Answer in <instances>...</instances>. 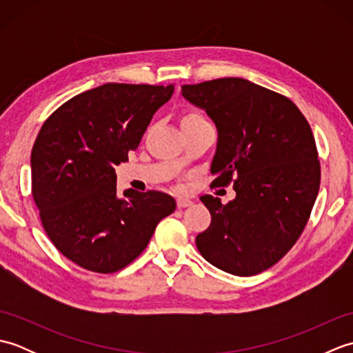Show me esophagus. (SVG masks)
<instances>
[{
	"mask_svg": "<svg viewBox=\"0 0 353 353\" xmlns=\"http://www.w3.org/2000/svg\"><path fill=\"white\" fill-rule=\"evenodd\" d=\"M176 203H177V208L181 209V208H188V206H191L192 205V201L190 200V199H183V197H179L177 200H176Z\"/></svg>",
	"mask_w": 353,
	"mask_h": 353,
	"instance_id": "34e87169",
	"label": "esophagus"
}]
</instances>
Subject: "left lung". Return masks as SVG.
Instances as JSON below:
<instances>
[{
    "mask_svg": "<svg viewBox=\"0 0 353 353\" xmlns=\"http://www.w3.org/2000/svg\"><path fill=\"white\" fill-rule=\"evenodd\" d=\"M182 95L219 130L212 183H234L236 192L228 205L200 197L212 220L197 249L223 272L258 274L296 244L316 203L320 161L311 127L287 97L244 79L183 85Z\"/></svg>",
    "mask_w": 353,
    "mask_h": 353,
    "instance_id": "left-lung-1",
    "label": "left lung"
}]
</instances>
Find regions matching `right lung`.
<instances>
[{"instance_id": "right-lung-1", "label": "right lung", "mask_w": 353, "mask_h": 353, "mask_svg": "<svg viewBox=\"0 0 353 353\" xmlns=\"http://www.w3.org/2000/svg\"><path fill=\"white\" fill-rule=\"evenodd\" d=\"M174 86L106 83L63 103L32 150V194L51 243L74 264L115 273L144 252L174 212L159 191L117 190L115 165L129 161Z\"/></svg>"}]
</instances>
